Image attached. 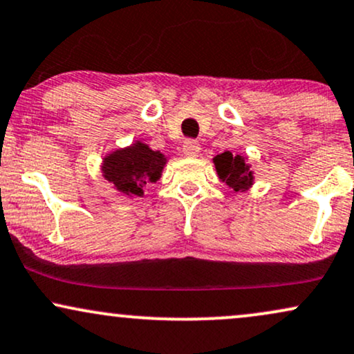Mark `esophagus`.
I'll list each match as a JSON object with an SVG mask.
<instances>
[{
  "mask_svg": "<svg viewBox=\"0 0 354 354\" xmlns=\"http://www.w3.org/2000/svg\"><path fill=\"white\" fill-rule=\"evenodd\" d=\"M199 150H201V145H199L198 140H186L185 145H183V153L189 158H194V156L199 155Z\"/></svg>",
  "mask_w": 354,
  "mask_h": 354,
  "instance_id": "1",
  "label": "esophagus"
}]
</instances>
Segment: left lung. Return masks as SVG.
<instances>
[{
  "label": "left lung",
  "mask_w": 354,
  "mask_h": 354,
  "mask_svg": "<svg viewBox=\"0 0 354 354\" xmlns=\"http://www.w3.org/2000/svg\"><path fill=\"white\" fill-rule=\"evenodd\" d=\"M216 171H218L221 181L225 183L234 191H245L252 185L254 176L250 166L245 163V158L241 155H232L231 151H224L214 156Z\"/></svg>",
  "instance_id": "left-lung-1"
}]
</instances>
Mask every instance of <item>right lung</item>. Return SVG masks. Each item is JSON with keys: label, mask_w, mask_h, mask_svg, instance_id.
<instances>
[{"label": "right lung", "mask_w": 354, "mask_h": 354, "mask_svg": "<svg viewBox=\"0 0 354 354\" xmlns=\"http://www.w3.org/2000/svg\"><path fill=\"white\" fill-rule=\"evenodd\" d=\"M166 158L148 145L136 142L105 156L102 173L109 183L127 196H143V188L160 180Z\"/></svg>", "instance_id": "right-lung-1"}]
</instances>
